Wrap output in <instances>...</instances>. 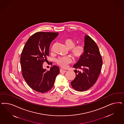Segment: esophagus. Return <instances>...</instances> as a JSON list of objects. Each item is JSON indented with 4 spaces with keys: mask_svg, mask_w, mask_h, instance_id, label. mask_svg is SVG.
Here are the masks:
<instances>
[{
    "mask_svg": "<svg viewBox=\"0 0 124 124\" xmlns=\"http://www.w3.org/2000/svg\"><path fill=\"white\" fill-rule=\"evenodd\" d=\"M67 72L66 70H63L62 69H60V72L61 73H62V72Z\"/></svg>",
    "mask_w": 124,
    "mask_h": 124,
    "instance_id": "esophagus-1",
    "label": "esophagus"
}]
</instances>
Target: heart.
<instances>
[{"instance_id": "heart-1", "label": "heart", "mask_w": 124, "mask_h": 124, "mask_svg": "<svg viewBox=\"0 0 124 124\" xmlns=\"http://www.w3.org/2000/svg\"><path fill=\"white\" fill-rule=\"evenodd\" d=\"M64 42L67 48L70 50V54L74 59L79 58L84 54L85 48L83 45H76L75 41L71 38L65 39ZM56 62L60 67L65 68L71 62V59L68 57H61L57 58Z\"/></svg>"}]
</instances>
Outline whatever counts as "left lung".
I'll list each match as a JSON object with an SVG mask.
<instances>
[{"instance_id":"obj_1","label":"left lung","mask_w":124,"mask_h":124,"mask_svg":"<svg viewBox=\"0 0 124 124\" xmlns=\"http://www.w3.org/2000/svg\"><path fill=\"white\" fill-rule=\"evenodd\" d=\"M85 52L78 62L73 65L76 74L71 82L72 87L78 91L87 90L95 83L100 75L103 61L99 49L95 42L90 36L84 38Z\"/></svg>"}]
</instances>
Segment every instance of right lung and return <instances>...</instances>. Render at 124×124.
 <instances>
[{"mask_svg":"<svg viewBox=\"0 0 124 124\" xmlns=\"http://www.w3.org/2000/svg\"><path fill=\"white\" fill-rule=\"evenodd\" d=\"M58 35V32L36 33L29 38L22 50L20 59L22 75L28 85L37 92L50 90L59 73V68L55 65L50 71L43 68L50 44Z\"/></svg>","mask_w":124,"mask_h":124,"instance_id":"1","label":"right lung"}]
</instances>
